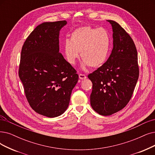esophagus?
<instances>
[{
  "instance_id": "1",
  "label": "esophagus",
  "mask_w": 155,
  "mask_h": 155,
  "mask_svg": "<svg viewBox=\"0 0 155 155\" xmlns=\"http://www.w3.org/2000/svg\"><path fill=\"white\" fill-rule=\"evenodd\" d=\"M79 78L80 79H85L86 78V76L84 75V74H79Z\"/></svg>"
}]
</instances>
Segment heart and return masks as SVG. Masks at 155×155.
<instances>
[{"label":"heart","mask_w":155,"mask_h":155,"mask_svg":"<svg viewBox=\"0 0 155 155\" xmlns=\"http://www.w3.org/2000/svg\"><path fill=\"white\" fill-rule=\"evenodd\" d=\"M110 46V35L106 28L85 26L73 31L71 39H65L64 51L70 64H75L81 53L83 67L97 68L106 61Z\"/></svg>","instance_id":"heart-1"}]
</instances>
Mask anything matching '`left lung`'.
Listing matches in <instances>:
<instances>
[{
	"label": "left lung",
	"mask_w": 155,
	"mask_h": 155,
	"mask_svg": "<svg viewBox=\"0 0 155 155\" xmlns=\"http://www.w3.org/2000/svg\"><path fill=\"white\" fill-rule=\"evenodd\" d=\"M107 21L113 32L112 52L106 63L88 76L93 84L91 107L103 116L116 113L127 106L139 75L137 51L134 41L117 22Z\"/></svg>",
	"instance_id": "obj_1"
}]
</instances>
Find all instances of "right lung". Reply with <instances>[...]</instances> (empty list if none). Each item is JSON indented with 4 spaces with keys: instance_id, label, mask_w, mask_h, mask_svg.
Here are the masks:
<instances>
[{
    "instance_id": "right-lung-1",
    "label": "right lung",
    "mask_w": 155,
    "mask_h": 155,
    "mask_svg": "<svg viewBox=\"0 0 155 155\" xmlns=\"http://www.w3.org/2000/svg\"><path fill=\"white\" fill-rule=\"evenodd\" d=\"M65 20L44 22L23 45L18 74L30 107L49 117L63 114L78 81L76 71L59 52V32Z\"/></svg>"
}]
</instances>
